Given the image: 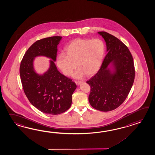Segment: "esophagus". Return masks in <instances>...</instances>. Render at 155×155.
Listing matches in <instances>:
<instances>
[{
	"label": "esophagus",
	"mask_w": 155,
	"mask_h": 155,
	"mask_svg": "<svg viewBox=\"0 0 155 155\" xmlns=\"http://www.w3.org/2000/svg\"><path fill=\"white\" fill-rule=\"evenodd\" d=\"M75 83L76 85H80V84L82 83V82H81V81H76Z\"/></svg>",
	"instance_id": "obj_1"
}]
</instances>
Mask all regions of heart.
<instances>
[{
  "instance_id": "obj_1",
  "label": "heart",
  "mask_w": 155,
  "mask_h": 155,
  "mask_svg": "<svg viewBox=\"0 0 155 155\" xmlns=\"http://www.w3.org/2000/svg\"><path fill=\"white\" fill-rule=\"evenodd\" d=\"M66 54L60 53L56 58L58 68L66 76L73 74L75 79H81L85 74L93 75L99 71L104 57L105 46L101 39L76 38L65 47ZM77 65H75V64Z\"/></svg>"
}]
</instances>
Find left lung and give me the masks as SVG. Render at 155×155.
<instances>
[{
	"instance_id": "left-lung-1",
	"label": "left lung",
	"mask_w": 155,
	"mask_h": 155,
	"mask_svg": "<svg viewBox=\"0 0 155 155\" xmlns=\"http://www.w3.org/2000/svg\"><path fill=\"white\" fill-rule=\"evenodd\" d=\"M97 33L104 40L107 54L98 72L87 83L91 87L90 105L102 112L111 111L122 104L134 79L133 58L128 47L105 32Z\"/></svg>"
}]
</instances>
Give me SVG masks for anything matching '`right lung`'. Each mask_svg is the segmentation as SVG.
I'll return each instance as SVG.
<instances>
[{"instance_id":"right-lung-1","label":"right lung","mask_w":155,"mask_h":155,"mask_svg":"<svg viewBox=\"0 0 155 155\" xmlns=\"http://www.w3.org/2000/svg\"><path fill=\"white\" fill-rule=\"evenodd\" d=\"M62 37L53 36L38 40L26 51L20 66V76L25 95L40 111L58 115L66 111L72 103L76 85L58 71L54 64L58 45ZM48 58L49 68L43 74L36 71L35 58Z\"/></svg>"}]
</instances>
